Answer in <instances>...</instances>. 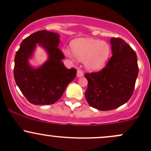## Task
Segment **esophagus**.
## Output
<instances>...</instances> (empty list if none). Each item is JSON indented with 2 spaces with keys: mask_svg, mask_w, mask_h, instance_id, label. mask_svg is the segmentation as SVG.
Wrapping results in <instances>:
<instances>
[{
  "mask_svg": "<svg viewBox=\"0 0 151 151\" xmlns=\"http://www.w3.org/2000/svg\"><path fill=\"white\" fill-rule=\"evenodd\" d=\"M82 76H83V73L82 72L81 70H78L77 71V77L78 78H80V77H82Z\"/></svg>",
  "mask_w": 151,
  "mask_h": 151,
  "instance_id": "34e87169",
  "label": "esophagus"
}]
</instances>
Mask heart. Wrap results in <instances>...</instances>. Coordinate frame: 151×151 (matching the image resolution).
Listing matches in <instances>:
<instances>
[{
  "label": "heart",
  "mask_w": 151,
  "mask_h": 151,
  "mask_svg": "<svg viewBox=\"0 0 151 151\" xmlns=\"http://www.w3.org/2000/svg\"><path fill=\"white\" fill-rule=\"evenodd\" d=\"M71 50H65L64 54L68 58L84 60V65L91 71L102 69L109 57V45L104 41L90 38L77 39L71 42Z\"/></svg>",
  "instance_id": "b5f03b06"
}]
</instances>
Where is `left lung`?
<instances>
[{"instance_id":"1","label":"left lung","mask_w":151,"mask_h":151,"mask_svg":"<svg viewBox=\"0 0 151 151\" xmlns=\"http://www.w3.org/2000/svg\"><path fill=\"white\" fill-rule=\"evenodd\" d=\"M110 43L112 56L105 68L85 74L86 99L101 111L114 109L129 101L138 75L137 55L131 47L120 38L111 37Z\"/></svg>"}]
</instances>
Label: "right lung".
I'll list each match as a JSON object with an SVG mask.
<instances>
[{
  "mask_svg": "<svg viewBox=\"0 0 151 151\" xmlns=\"http://www.w3.org/2000/svg\"><path fill=\"white\" fill-rule=\"evenodd\" d=\"M60 42L58 34L39 31L24 39L16 53L14 70L16 83L33 104H55L75 78L77 70L67 69L62 62L65 56L58 48ZM37 44L45 50L48 58L41 66L35 68L29 64L28 60L33 56Z\"/></svg>",
  "mask_w": 151,
  "mask_h": 151,
  "instance_id": "add662e5",
  "label": "right lung"
}]
</instances>
